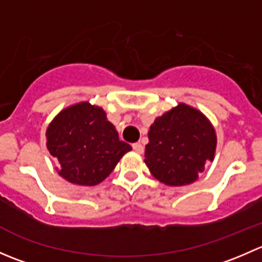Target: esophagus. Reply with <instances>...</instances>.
I'll use <instances>...</instances> for the list:
<instances>
[{
  "instance_id": "obj_1",
  "label": "esophagus",
  "mask_w": 262,
  "mask_h": 262,
  "mask_svg": "<svg viewBox=\"0 0 262 262\" xmlns=\"http://www.w3.org/2000/svg\"><path fill=\"white\" fill-rule=\"evenodd\" d=\"M132 147H133V149L136 150V152H138V153L143 152V146H142L141 143H138V142H137V143L132 144Z\"/></svg>"
}]
</instances>
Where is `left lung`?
I'll use <instances>...</instances> for the list:
<instances>
[{"mask_svg":"<svg viewBox=\"0 0 262 262\" xmlns=\"http://www.w3.org/2000/svg\"><path fill=\"white\" fill-rule=\"evenodd\" d=\"M144 162L158 181L170 186L194 182L213 161L215 132L207 118L185 104L155 120L148 132Z\"/></svg>","mask_w":262,"mask_h":262,"instance_id":"left-lung-1","label":"left lung"}]
</instances>
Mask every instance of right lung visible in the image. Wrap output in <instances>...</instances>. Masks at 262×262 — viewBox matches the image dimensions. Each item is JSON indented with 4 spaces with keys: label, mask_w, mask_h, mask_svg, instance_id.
<instances>
[{
    "label": "right lung",
    "mask_w": 262,
    "mask_h": 262,
    "mask_svg": "<svg viewBox=\"0 0 262 262\" xmlns=\"http://www.w3.org/2000/svg\"><path fill=\"white\" fill-rule=\"evenodd\" d=\"M47 147L59 162L63 179L94 186L107 178L132 149L120 141L101 107L80 102L55 116L47 129Z\"/></svg>",
    "instance_id": "add662e5"
}]
</instances>
